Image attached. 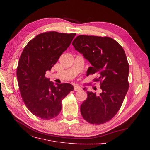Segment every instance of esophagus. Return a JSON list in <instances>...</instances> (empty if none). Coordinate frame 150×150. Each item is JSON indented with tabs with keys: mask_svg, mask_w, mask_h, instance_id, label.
I'll return each mask as SVG.
<instances>
[{
	"mask_svg": "<svg viewBox=\"0 0 150 150\" xmlns=\"http://www.w3.org/2000/svg\"><path fill=\"white\" fill-rule=\"evenodd\" d=\"M81 89V88L80 86H78V85H74V90L77 91H79Z\"/></svg>",
	"mask_w": 150,
	"mask_h": 150,
	"instance_id": "esophagus-1",
	"label": "esophagus"
}]
</instances>
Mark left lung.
I'll return each instance as SVG.
<instances>
[{
  "label": "left lung",
  "mask_w": 150,
  "mask_h": 150,
  "mask_svg": "<svg viewBox=\"0 0 150 150\" xmlns=\"http://www.w3.org/2000/svg\"><path fill=\"white\" fill-rule=\"evenodd\" d=\"M72 44L91 64L88 74H99L94 81L100 82L102 90L98 96L87 91L88 98L81 105V115L89 123L103 124L118 112L129 88V66L125 51L109 37L80 35Z\"/></svg>",
  "instance_id": "left-lung-1"
}]
</instances>
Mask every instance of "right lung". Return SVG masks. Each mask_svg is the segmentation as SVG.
Instances as JSON below:
<instances>
[{"mask_svg":"<svg viewBox=\"0 0 150 150\" xmlns=\"http://www.w3.org/2000/svg\"><path fill=\"white\" fill-rule=\"evenodd\" d=\"M75 35L54 31L40 34L28 42L21 54L17 69L21 96L28 110L40 118L56 117L61 110L62 100L74 89L71 84H54L45 75Z\"/></svg>","mask_w":150,"mask_h":150,"instance_id":"1","label":"right lung"}]
</instances>
